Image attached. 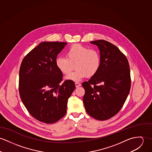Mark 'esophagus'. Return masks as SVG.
<instances>
[{
    "label": "esophagus",
    "mask_w": 152,
    "mask_h": 152,
    "mask_svg": "<svg viewBox=\"0 0 152 152\" xmlns=\"http://www.w3.org/2000/svg\"><path fill=\"white\" fill-rule=\"evenodd\" d=\"M75 86H76V87H80V86H81V84H80V83H79L76 82V83H75Z\"/></svg>",
    "instance_id": "34e87169"
}]
</instances>
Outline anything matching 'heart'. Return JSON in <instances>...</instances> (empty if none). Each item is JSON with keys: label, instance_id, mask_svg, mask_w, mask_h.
<instances>
[{"label": "heart", "instance_id": "heart-1", "mask_svg": "<svg viewBox=\"0 0 152 152\" xmlns=\"http://www.w3.org/2000/svg\"><path fill=\"white\" fill-rule=\"evenodd\" d=\"M75 64L76 70L66 76V79L79 82L87 76L92 77L100 67V53L80 44H74L68 49L66 56H59L55 60L56 68L64 74L69 73Z\"/></svg>", "mask_w": 152, "mask_h": 152}]
</instances>
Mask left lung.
I'll use <instances>...</instances> for the list:
<instances>
[{
	"mask_svg": "<svg viewBox=\"0 0 152 152\" xmlns=\"http://www.w3.org/2000/svg\"><path fill=\"white\" fill-rule=\"evenodd\" d=\"M100 50L101 65L97 73L82 86L86 112L104 121L115 115L122 107L131 88L129 65L118 48L105 40L90 42Z\"/></svg>",
	"mask_w": 152,
	"mask_h": 152,
	"instance_id": "1",
	"label": "left lung"
}]
</instances>
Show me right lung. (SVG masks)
I'll use <instances>...</instances> for the list:
<instances>
[{"instance_id":"right-lung-1","label":"right lung","mask_w":152,"mask_h":152,"mask_svg":"<svg viewBox=\"0 0 152 152\" xmlns=\"http://www.w3.org/2000/svg\"><path fill=\"white\" fill-rule=\"evenodd\" d=\"M67 43L42 42L23 59L19 71V93L29 113L44 123L52 124L64 117L68 99L75 89L72 80H62L56 68L57 55Z\"/></svg>"}]
</instances>
